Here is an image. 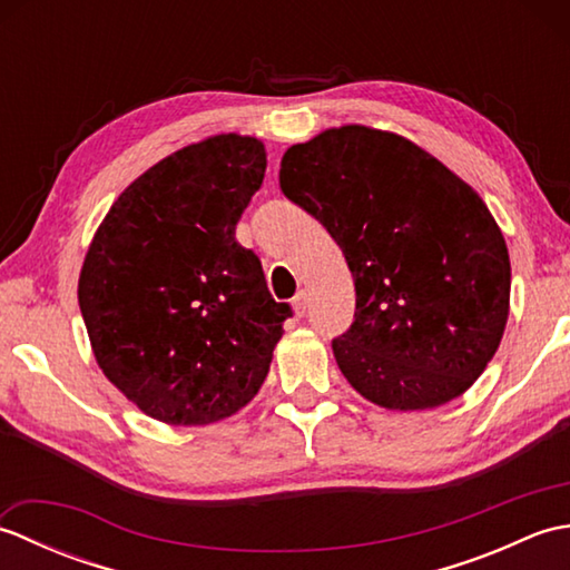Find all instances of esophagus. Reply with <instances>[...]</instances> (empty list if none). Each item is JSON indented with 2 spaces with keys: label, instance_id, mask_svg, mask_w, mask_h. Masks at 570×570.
<instances>
[{
  "label": "esophagus",
  "instance_id": "obj_1",
  "mask_svg": "<svg viewBox=\"0 0 570 570\" xmlns=\"http://www.w3.org/2000/svg\"><path fill=\"white\" fill-rule=\"evenodd\" d=\"M294 313L298 318H304L306 313H308V296H306V292H298L296 294V298H294Z\"/></svg>",
  "mask_w": 570,
  "mask_h": 570
}]
</instances>
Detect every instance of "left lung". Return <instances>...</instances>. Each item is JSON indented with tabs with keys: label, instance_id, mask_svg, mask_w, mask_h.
<instances>
[{
	"label": "left lung",
	"instance_id": "left-lung-1",
	"mask_svg": "<svg viewBox=\"0 0 570 570\" xmlns=\"http://www.w3.org/2000/svg\"><path fill=\"white\" fill-rule=\"evenodd\" d=\"M278 186L353 272L355 321L333 341L353 390L392 411L468 392L498 353L512 286L504 235L478 190L419 144L365 125L288 147Z\"/></svg>",
	"mask_w": 570,
	"mask_h": 570
}]
</instances>
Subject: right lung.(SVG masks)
Returning a JSON list of instances; mask_svg holds the SVG:
<instances>
[{
  "label": "right lung",
  "mask_w": 570,
  "mask_h": 570,
  "mask_svg": "<svg viewBox=\"0 0 570 570\" xmlns=\"http://www.w3.org/2000/svg\"><path fill=\"white\" fill-rule=\"evenodd\" d=\"M264 171L257 137L188 144L119 193L85 254L78 304L92 355L168 426H208L247 406L292 316L235 239Z\"/></svg>",
  "instance_id": "obj_1"
}]
</instances>
